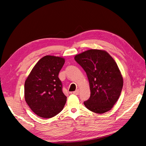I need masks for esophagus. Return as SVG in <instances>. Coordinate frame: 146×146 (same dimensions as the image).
Returning a JSON list of instances; mask_svg holds the SVG:
<instances>
[{"label":"esophagus","mask_w":146,"mask_h":146,"mask_svg":"<svg viewBox=\"0 0 146 146\" xmlns=\"http://www.w3.org/2000/svg\"><path fill=\"white\" fill-rule=\"evenodd\" d=\"M73 93H74V94H76V95H78V94H79V90H77L76 91H74Z\"/></svg>","instance_id":"34e87169"}]
</instances>
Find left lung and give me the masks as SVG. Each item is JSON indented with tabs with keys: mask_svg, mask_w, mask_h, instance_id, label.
<instances>
[{
	"mask_svg": "<svg viewBox=\"0 0 146 146\" xmlns=\"http://www.w3.org/2000/svg\"><path fill=\"white\" fill-rule=\"evenodd\" d=\"M75 60L86 72L91 96L84 105L90 111L104 113L117 101L123 78L115 61L105 50L91 49L75 56Z\"/></svg>",
	"mask_w": 146,
	"mask_h": 146,
	"instance_id": "left-lung-1",
	"label": "left lung"
}]
</instances>
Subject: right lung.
<instances>
[{
  "mask_svg": "<svg viewBox=\"0 0 146 146\" xmlns=\"http://www.w3.org/2000/svg\"><path fill=\"white\" fill-rule=\"evenodd\" d=\"M64 61L63 58L58 56L42 57L25 82V100L30 109L41 117H54L64 107L67 98L58 78Z\"/></svg>",
  "mask_w": 146,
  "mask_h": 146,
  "instance_id": "add662e5",
  "label": "right lung"
}]
</instances>
